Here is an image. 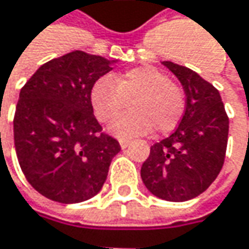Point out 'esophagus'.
<instances>
[{
  "label": "esophagus",
  "mask_w": 249,
  "mask_h": 249,
  "mask_svg": "<svg viewBox=\"0 0 249 249\" xmlns=\"http://www.w3.org/2000/svg\"><path fill=\"white\" fill-rule=\"evenodd\" d=\"M120 144H121V147H123V148H126V147L131 144V141H129V140H124V138H121V140H120Z\"/></svg>",
  "instance_id": "1"
}]
</instances>
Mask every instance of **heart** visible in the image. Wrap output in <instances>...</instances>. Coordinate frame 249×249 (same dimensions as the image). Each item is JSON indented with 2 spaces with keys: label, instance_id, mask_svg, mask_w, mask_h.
Returning a JSON list of instances; mask_svg holds the SVG:
<instances>
[{
  "label": "heart",
  "instance_id": "heart-1",
  "mask_svg": "<svg viewBox=\"0 0 249 249\" xmlns=\"http://www.w3.org/2000/svg\"><path fill=\"white\" fill-rule=\"evenodd\" d=\"M89 101L101 123L112 121L131 104L132 109L112 124V131L120 137L142 135L153 128L157 134H169L180 124L186 111L181 86L154 66L128 69L112 80H96Z\"/></svg>",
  "mask_w": 249,
  "mask_h": 249
}]
</instances>
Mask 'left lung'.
Returning <instances> with one entry per match:
<instances>
[{
	"label": "left lung",
	"instance_id": "1",
	"mask_svg": "<svg viewBox=\"0 0 249 249\" xmlns=\"http://www.w3.org/2000/svg\"><path fill=\"white\" fill-rule=\"evenodd\" d=\"M186 93V111L174 132L150 148L141 178L157 197L190 200L218 177L225 161L229 118L219 90L189 68L163 62Z\"/></svg>",
	"mask_w": 249,
	"mask_h": 249
}]
</instances>
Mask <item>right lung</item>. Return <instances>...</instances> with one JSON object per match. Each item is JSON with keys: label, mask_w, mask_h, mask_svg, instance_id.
I'll list each match as a JSON object with an SVG mask.
<instances>
[{"label": "right lung", "mask_w": 249, "mask_h": 249, "mask_svg": "<svg viewBox=\"0 0 249 249\" xmlns=\"http://www.w3.org/2000/svg\"><path fill=\"white\" fill-rule=\"evenodd\" d=\"M112 62L71 52L40 66L20 92L14 145L27 181L44 197L79 203L98 195L120 142L93 115L89 93Z\"/></svg>", "instance_id": "right-lung-1"}]
</instances>
